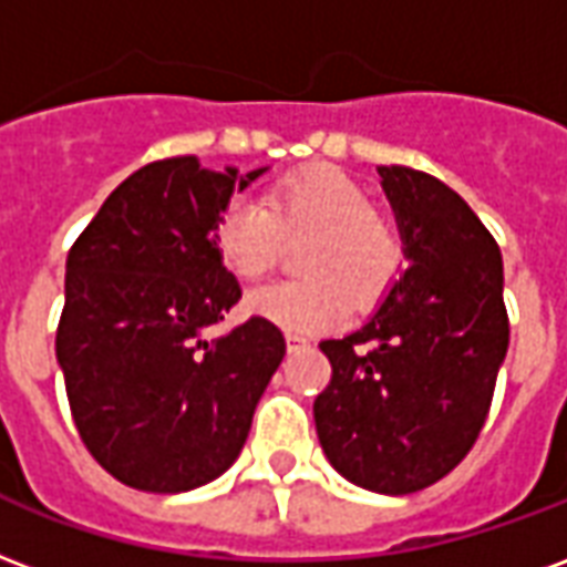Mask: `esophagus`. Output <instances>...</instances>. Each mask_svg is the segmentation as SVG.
<instances>
[{"label": "esophagus", "mask_w": 567, "mask_h": 567, "mask_svg": "<svg viewBox=\"0 0 567 567\" xmlns=\"http://www.w3.org/2000/svg\"><path fill=\"white\" fill-rule=\"evenodd\" d=\"M285 346H288V351H297V348L309 346V339L300 337V333H285Z\"/></svg>", "instance_id": "34e87169"}]
</instances>
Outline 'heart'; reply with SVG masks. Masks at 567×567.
Instances as JSON below:
<instances>
[{
	"label": "heart",
	"mask_w": 567,
	"mask_h": 567,
	"mask_svg": "<svg viewBox=\"0 0 567 567\" xmlns=\"http://www.w3.org/2000/svg\"><path fill=\"white\" fill-rule=\"evenodd\" d=\"M300 270L309 279L279 282L249 297V309L288 333H324L351 303H379L402 270L400 230L369 207L367 188L333 165L303 167L272 183L261 200L234 198L213 225L221 264L243 282L276 267L285 237H306Z\"/></svg>",
	"instance_id": "b5f03b06"
}]
</instances>
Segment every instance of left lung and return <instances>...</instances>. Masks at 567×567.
I'll return each mask as SVG.
<instances>
[{
  "mask_svg": "<svg viewBox=\"0 0 567 567\" xmlns=\"http://www.w3.org/2000/svg\"><path fill=\"white\" fill-rule=\"evenodd\" d=\"M409 267L367 324L321 351L333 379L316 430L351 484L405 496L463 463L486 421L507 354L502 251L454 188L381 165Z\"/></svg>",
  "mask_w": 567,
  "mask_h": 567,
  "instance_id": "left-lung-1",
  "label": "left lung"
}]
</instances>
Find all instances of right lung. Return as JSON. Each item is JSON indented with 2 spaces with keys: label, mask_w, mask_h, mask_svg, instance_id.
<instances>
[{
  "label": "right lung",
  "mask_w": 567,
  "mask_h": 567,
  "mask_svg": "<svg viewBox=\"0 0 567 567\" xmlns=\"http://www.w3.org/2000/svg\"><path fill=\"white\" fill-rule=\"evenodd\" d=\"M264 171L144 165L71 246L56 360L86 451L125 486L186 493L228 472L282 363V330L258 316L207 337L243 295L213 225Z\"/></svg>",
  "instance_id": "add662e5"
}]
</instances>
